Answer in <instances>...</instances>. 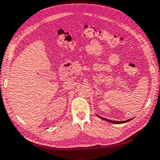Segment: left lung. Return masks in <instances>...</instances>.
Here are the masks:
<instances>
[{"instance_id":"1","label":"left lung","mask_w":160,"mask_h":160,"mask_svg":"<svg viewBox=\"0 0 160 160\" xmlns=\"http://www.w3.org/2000/svg\"><path fill=\"white\" fill-rule=\"evenodd\" d=\"M97 116H98L99 118H101V119H102L103 120H106V121H108V122H111L112 123H115V124H119V123H123L128 122L130 121V120L132 119H130L126 120V121H120V122L119 121H112V120H110V119H106V118H103V117H100L99 115H97Z\"/></svg>"}]
</instances>
